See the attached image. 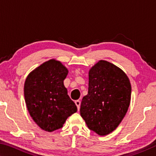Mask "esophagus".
<instances>
[{"label": "esophagus", "mask_w": 156, "mask_h": 156, "mask_svg": "<svg viewBox=\"0 0 156 156\" xmlns=\"http://www.w3.org/2000/svg\"><path fill=\"white\" fill-rule=\"evenodd\" d=\"M75 103L76 105V106L78 107V110H80V100H76Z\"/></svg>", "instance_id": "esophagus-1"}]
</instances>
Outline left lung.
Masks as SVG:
<instances>
[{"instance_id": "1", "label": "left lung", "mask_w": 156, "mask_h": 156, "mask_svg": "<svg viewBox=\"0 0 156 156\" xmlns=\"http://www.w3.org/2000/svg\"><path fill=\"white\" fill-rule=\"evenodd\" d=\"M131 86L123 71L100 60L89 72L88 94L83 97L80 115L91 131L106 136L118 127L130 105Z\"/></svg>"}]
</instances>
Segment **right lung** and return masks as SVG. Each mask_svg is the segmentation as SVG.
Listing matches in <instances>:
<instances>
[{
	"label": "right lung",
	"mask_w": 156,
	"mask_h": 156,
	"mask_svg": "<svg viewBox=\"0 0 156 156\" xmlns=\"http://www.w3.org/2000/svg\"><path fill=\"white\" fill-rule=\"evenodd\" d=\"M68 70L55 59L44 62L27 76L24 85L28 112L38 126L52 132L62 127L66 120L77 112L63 81Z\"/></svg>",
	"instance_id": "obj_1"
}]
</instances>
